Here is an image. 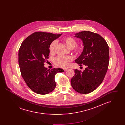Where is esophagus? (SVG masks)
I'll return each instance as SVG.
<instances>
[{
	"label": "esophagus",
	"instance_id": "obj_1",
	"mask_svg": "<svg viewBox=\"0 0 125 125\" xmlns=\"http://www.w3.org/2000/svg\"><path fill=\"white\" fill-rule=\"evenodd\" d=\"M68 69V68H64V71H66Z\"/></svg>",
	"mask_w": 125,
	"mask_h": 125
}]
</instances>
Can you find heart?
Listing matches in <instances>:
<instances>
[{"label": "heart", "mask_w": 125, "mask_h": 125, "mask_svg": "<svg viewBox=\"0 0 125 125\" xmlns=\"http://www.w3.org/2000/svg\"><path fill=\"white\" fill-rule=\"evenodd\" d=\"M63 41L65 43V45L71 49H73L77 44L76 41L71 37H67L64 38ZM57 44V41L56 40H54L51 42L49 48V51L51 53H53L54 52ZM74 52L77 54H80L82 52V49L81 48L78 47L75 49ZM73 60V58L71 56H60L55 59L54 63L56 65L60 67H65L68 65L69 62L72 61Z\"/></svg>", "instance_id": "b5f03b06"}]
</instances>
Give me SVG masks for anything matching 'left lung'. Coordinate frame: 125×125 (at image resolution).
I'll use <instances>...</instances> for the list:
<instances>
[{
	"label": "left lung",
	"instance_id": "obj_1",
	"mask_svg": "<svg viewBox=\"0 0 125 125\" xmlns=\"http://www.w3.org/2000/svg\"><path fill=\"white\" fill-rule=\"evenodd\" d=\"M74 36L82 40L84 46L75 62L86 68L83 72L74 70L75 75L71 79V84L78 93L88 94L95 90L105 76L109 62V46L101 36L90 31H82Z\"/></svg>",
	"mask_w": 125,
	"mask_h": 125
}]
</instances>
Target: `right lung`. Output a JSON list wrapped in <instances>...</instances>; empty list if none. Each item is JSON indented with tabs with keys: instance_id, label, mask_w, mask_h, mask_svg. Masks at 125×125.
Returning <instances> with one entry per match:
<instances>
[{
	"instance_id": "1",
	"label": "right lung",
	"mask_w": 125,
	"mask_h": 125,
	"mask_svg": "<svg viewBox=\"0 0 125 125\" xmlns=\"http://www.w3.org/2000/svg\"><path fill=\"white\" fill-rule=\"evenodd\" d=\"M62 34L37 32L27 37L19 50L18 62L22 77L27 86L36 93L46 95L55 89V76L61 68L47 70L44 62L48 59L49 46Z\"/></svg>"
}]
</instances>
